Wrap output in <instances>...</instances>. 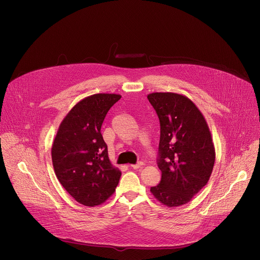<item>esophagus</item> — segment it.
<instances>
[{
  "instance_id": "1",
  "label": "esophagus",
  "mask_w": 260,
  "mask_h": 260,
  "mask_svg": "<svg viewBox=\"0 0 260 260\" xmlns=\"http://www.w3.org/2000/svg\"><path fill=\"white\" fill-rule=\"evenodd\" d=\"M143 166L142 162H139V164H136V165H131V168L134 169V170H138V169H141Z\"/></svg>"
}]
</instances>
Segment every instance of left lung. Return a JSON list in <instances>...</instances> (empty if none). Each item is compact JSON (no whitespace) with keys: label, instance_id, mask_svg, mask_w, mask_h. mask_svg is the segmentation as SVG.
<instances>
[{"label":"left lung","instance_id":"8db88e82","mask_svg":"<svg viewBox=\"0 0 260 260\" xmlns=\"http://www.w3.org/2000/svg\"><path fill=\"white\" fill-rule=\"evenodd\" d=\"M147 99L160 123L157 166L161 180L150 191L162 205L178 207L188 203L212 174L216 153L211 132L187 96L152 92Z\"/></svg>","mask_w":260,"mask_h":260}]
</instances>
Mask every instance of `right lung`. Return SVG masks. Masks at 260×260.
<instances>
[{"instance_id": "right-lung-1", "label": "right lung", "mask_w": 260, "mask_h": 260, "mask_svg": "<svg viewBox=\"0 0 260 260\" xmlns=\"http://www.w3.org/2000/svg\"><path fill=\"white\" fill-rule=\"evenodd\" d=\"M116 93H94L80 101L59 125L51 158L59 182L80 204L94 207L115 191L121 172L113 167L101 127Z\"/></svg>"}]
</instances>
